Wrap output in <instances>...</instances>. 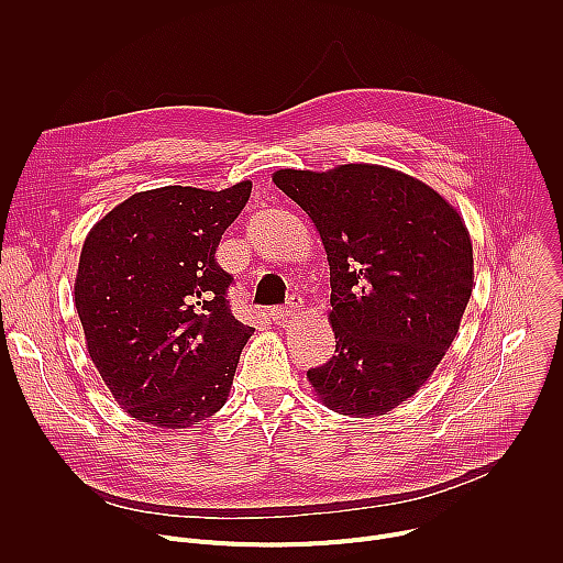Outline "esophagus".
I'll return each mask as SVG.
<instances>
[{"mask_svg": "<svg viewBox=\"0 0 563 563\" xmlns=\"http://www.w3.org/2000/svg\"><path fill=\"white\" fill-rule=\"evenodd\" d=\"M300 309V300L298 298H291V302L287 305V307H274V309H269V318H272V323H287V320L291 318V316H296V311Z\"/></svg>", "mask_w": 563, "mask_h": 563, "instance_id": "34e87169", "label": "esophagus"}]
</instances>
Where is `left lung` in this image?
I'll return each mask as SVG.
<instances>
[{
	"label": "left lung",
	"instance_id": "left-lung-1",
	"mask_svg": "<svg viewBox=\"0 0 563 563\" xmlns=\"http://www.w3.org/2000/svg\"><path fill=\"white\" fill-rule=\"evenodd\" d=\"M330 263L336 354L307 372L325 408L380 417L415 396L459 334L474 287L465 220L437 189L380 165L278 169Z\"/></svg>",
	"mask_w": 563,
	"mask_h": 563
}]
</instances>
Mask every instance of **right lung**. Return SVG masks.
Here are the masks:
<instances>
[{"label":"right lung","mask_w":563,"mask_h":563,"mask_svg":"<svg viewBox=\"0 0 563 563\" xmlns=\"http://www.w3.org/2000/svg\"><path fill=\"white\" fill-rule=\"evenodd\" d=\"M250 194V180L137 191L87 233L75 309L98 374L135 421L183 430L227 404L254 328L231 316V276L213 254Z\"/></svg>","instance_id":"obj_1"}]
</instances>
